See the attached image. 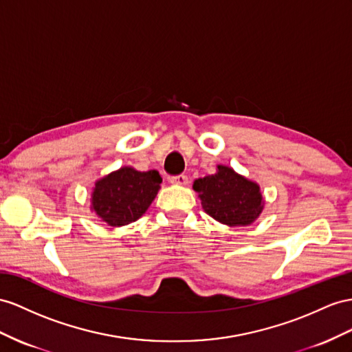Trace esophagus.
<instances>
[{"instance_id":"34e87169","label":"esophagus","mask_w":352,"mask_h":352,"mask_svg":"<svg viewBox=\"0 0 352 352\" xmlns=\"http://www.w3.org/2000/svg\"><path fill=\"white\" fill-rule=\"evenodd\" d=\"M169 182L173 183V184H177V186H186V184L188 183V178H187V175H184V174H179V175L170 177Z\"/></svg>"}]
</instances>
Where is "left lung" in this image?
Masks as SVG:
<instances>
[{
	"label": "left lung",
	"mask_w": 352,
	"mask_h": 352,
	"mask_svg": "<svg viewBox=\"0 0 352 352\" xmlns=\"http://www.w3.org/2000/svg\"><path fill=\"white\" fill-rule=\"evenodd\" d=\"M204 211L228 226H248L263 211V196L257 183L236 174L229 166L217 165V173L193 183Z\"/></svg>",
	"instance_id": "obj_1"
}]
</instances>
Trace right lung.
<instances>
[{"label": "right lung", "mask_w": 352, "mask_h": 352, "mask_svg": "<svg viewBox=\"0 0 352 352\" xmlns=\"http://www.w3.org/2000/svg\"><path fill=\"white\" fill-rule=\"evenodd\" d=\"M157 170L147 173L123 166L98 179L92 192V210L108 226L137 221L148 210L160 188Z\"/></svg>", "instance_id": "add662e5"}]
</instances>
